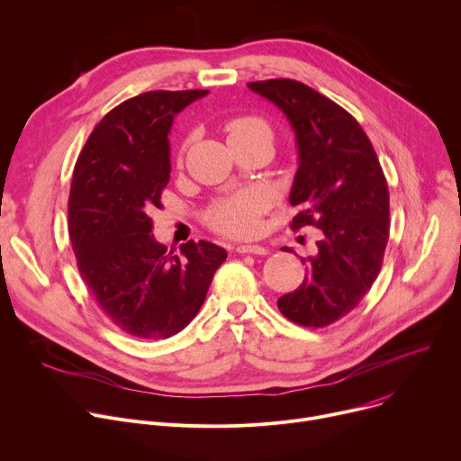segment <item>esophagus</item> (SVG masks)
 <instances>
[{
  "mask_svg": "<svg viewBox=\"0 0 461 461\" xmlns=\"http://www.w3.org/2000/svg\"><path fill=\"white\" fill-rule=\"evenodd\" d=\"M236 250L241 254H258V257H266V254H269V249L264 245H238Z\"/></svg>",
  "mask_w": 461,
  "mask_h": 461,
  "instance_id": "1",
  "label": "esophagus"
}]
</instances>
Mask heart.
<instances>
[{"instance_id": "obj_1", "label": "heart", "mask_w": 461, "mask_h": 461, "mask_svg": "<svg viewBox=\"0 0 461 461\" xmlns=\"http://www.w3.org/2000/svg\"><path fill=\"white\" fill-rule=\"evenodd\" d=\"M225 131L230 146L262 142L271 148L275 139L271 124L257 115H243L229 121ZM183 149L179 161L183 159ZM269 207L271 197L264 190H243L240 194L216 201L207 212V223L220 234L230 238H247L258 230L260 218L267 212Z\"/></svg>"}]
</instances>
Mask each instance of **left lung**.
I'll use <instances>...</instances> for the list:
<instances>
[{"label": "left lung", "mask_w": 461, "mask_h": 461, "mask_svg": "<svg viewBox=\"0 0 461 461\" xmlns=\"http://www.w3.org/2000/svg\"><path fill=\"white\" fill-rule=\"evenodd\" d=\"M247 86L284 112L296 137L289 203L300 212L291 229L322 230L315 257L302 258L303 282L278 298V310L294 324L324 328L348 315L381 271L390 229L386 177L361 124L328 96L291 78Z\"/></svg>", "instance_id": "1"}]
</instances>
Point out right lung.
<instances>
[{
    "mask_svg": "<svg viewBox=\"0 0 461 461\" xmlns=\"http://www.w3.org/2000/svg\"><path fill=\"white\" fill-rule=\"evenodd\" d=\"M207 89L146 91L124 100L91 131L73 172L69 238L80 276L100 310L131 337L158 340L197 315L227 250L186 241L174 254L153 238L170 179L174 117Z\"/></svg>",
    "mask_w": 461,
    "mask_h": 461,
    "instance_id": "add662e5",
    "label": "right lung"
}]
</instances>
